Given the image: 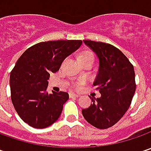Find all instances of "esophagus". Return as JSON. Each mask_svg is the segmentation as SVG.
I'll use <instances>...</instances> for the list:
<instances>
[{"label":"esophagus","instance_id":"esophagus-1","mask_svg":"<svg viewBox=\"0 0 151 151\" xmlns=\"http://www.w3.org/2000/svg\"><path fill=\"white\" fill-rule=\"evenodd\" d=\"M80 95L78 94H76V93H74V92H70V97H78Z\"/></svg>","mask_w":151,"mask_h":151}]
</instances>
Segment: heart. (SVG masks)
Instances as JSON below:
<instances>
[{"label": "heart", "instance_id": "heart-1", "mask_svg": "<svg viewBox=\"0 0 151 151\" xmlns=\"http://www.w3.org/2000/svg\"><path fill=\"white\" fill-rule=\"evenodd\" d=\"M79 60H94V55L90 52V51H86V52H83L81 53V55H79ZM82 81L79 82L76 84V86H78L79 85L81 84Z\"/></svg>", "mask_w": 151, "mask_h": 151}]
</instances>
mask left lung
<instances>
[{"label":"left lung","mask_w":151,"mask_h":151,"mask_svg":"<svg viewBox=\"0 0 151 151\" xmlns=\"http://www.w3.org/2000/svg\"><path fill=\"white\" fill-rule=\"evenodd\" d=\"M97 55L99 70L94 86L101 96L81 113L92 126L105 129L118 123L127 112L134 95L136 84L134 66L119 49L109 44L84 40Z\"/></svg>","instance_id":"left-lung-1"}]
</instances>
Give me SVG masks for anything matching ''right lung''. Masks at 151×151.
<instances>
[{
  "instance_id": "right-lung-1",
  "label": "right lung",
  "mask_w": 151,
  "mask_h": 151,
  "mask_svg": "<svg viewBox=\"0 0 151 151\" xmlns=\"http://www.w3.org/2000/svg\"><path fill=\"white\" fill-rule=\"evenodd\" d=\"M81 44V40L41 42L28 48L17 61L10 75L11 98L19 117L31 127L44 129L60 118L69 94H49L48 80Z\"/></svg>"
}]
</instances>
